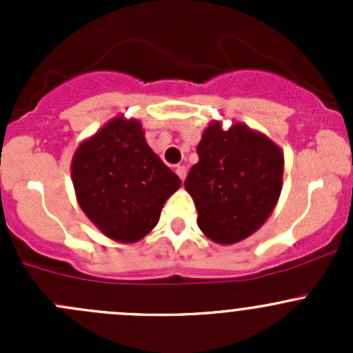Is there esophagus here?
<instances>
[{
    "mask_svg": "<svg viewBox=\"0 0 353 353\" xmlns=\"http://www.w3.org/2000/svg\"><path fill=\"white\" fill-rule=\"evenodd\" d=\"M176 174H177V176H179L181 181H184V179H186V174H188L186 167H184V165H176Z\"/></svg>",
    "mask_w": 353,
    "mask_h": 353,
    "instance_id": "34e87169",
    "label": "esophagus"
}]
</instances>
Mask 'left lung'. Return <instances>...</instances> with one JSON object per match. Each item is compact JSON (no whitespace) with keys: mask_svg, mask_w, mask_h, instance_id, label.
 Listing matches in <instances>:
<instances>
[{"mask_svg":"<svg viewBox=\"0 0 353 353\" xmlns=\"http://www.w3.org/2000/svg\"><path fill=\"white\" fill-rule=\"evenodd\" d=\"M198 163L184 188L198 210V227L219 244H236L266 222L279 201L283 152L268 137L236 123H210L198 143Z\"/></svg>","mask_w":353,"mask_h":353,"instance_id":"obj_1","label":"left lung"}]
</instances>
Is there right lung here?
<instances>
[{
	"label": "right lung",
	"mask_w": 353,
	"mask_h": 353,
	"mask_svg": "<svg viewBox=\"0 0 353 353\" xmlns=\"http://www.w3.org/2000/svg\"><path fill=\"white\" fill-rule=\"evenodd\" d=\"M80 208L104 236L137 243L159 223L181 179L154 154L138 119L114 117L71 160Z\"/></svg>",
	"instance_id": "add662e5"
}]
</instances>
